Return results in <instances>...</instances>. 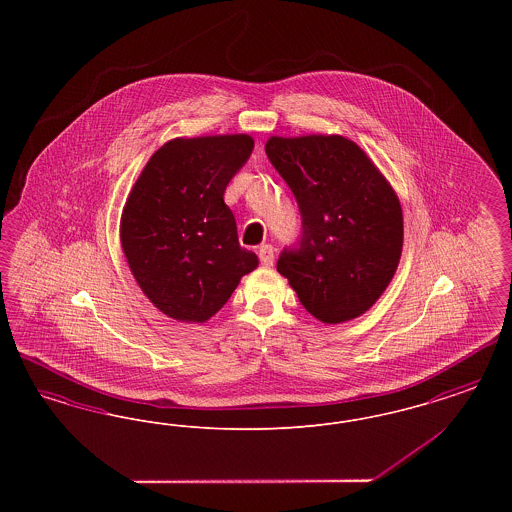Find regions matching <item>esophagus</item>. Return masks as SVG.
Instances as JSON below:
<instances>
[{
    "label": "esophagus",
    "instance_id": "obj_1",
    "mask_svg": "<svg viewBox=\"0 0 512 512\" xmlns=\"http://www.w3.org/2000/svg\"><path fill=\"white\" fill-rule=\"evenodd\" d=\"M259 259H261V265L272 267L274 265V247L270 244L261 245L259 247Z\"/></svg>",
    "mask_w": 512,
    "mask_h": 512
}]
</instances>
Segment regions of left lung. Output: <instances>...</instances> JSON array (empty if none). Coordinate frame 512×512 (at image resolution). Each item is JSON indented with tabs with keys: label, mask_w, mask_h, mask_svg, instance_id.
<instances>
[{
	"label": "left lung",
	"mask_w": 512,
	"mask_h": 512,
	"mask_svg": "<svg viewBox=\"0 0 512 512\" xmlns=\"http://www.w3.org/2000/svg\"><path fill=\"white\" fill-rule=\"evenodd\" d=\"M268 159L290 186L303 234L278 272L324 324L361 317L390 286L403 249V211L390 182L338 134L270 136Z\"/></svg>",
	"instance_id": "obj_1"
}]
</instances>
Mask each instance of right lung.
<instances>
[{
	"instance_id": "right-lung-1",
	"label": "right lung",
	"mask_w": 512,
	"mask_h": 512,
	"mask_svg": "<svg viewBox=\"0 0 512 512\" xmlns=\"http://www.w3.org/2000/svg\"><path fill=\"white\" fill-rule=\"evenodd\" d=\"M253 151L247 134L174 138L147 161L121 217V245L147 299L178 322L215 317L259 265L240 247L224 190Z\"/></svg>"
}]
</instances>
